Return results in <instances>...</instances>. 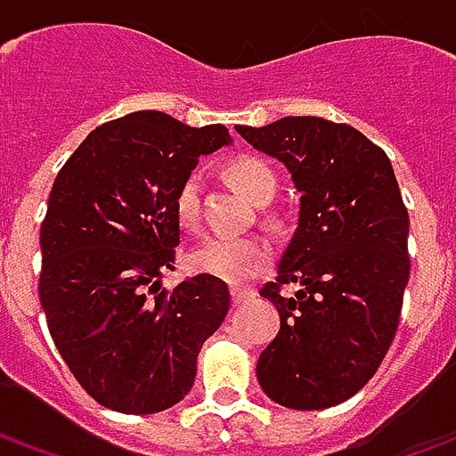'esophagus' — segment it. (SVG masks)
<instances>
[{
    "label": "esophagus",
    "mask_w": 456,
    "mask_h": 456,
    "mask_svg": "<svg viewBox=\"0 0 456 456\" xmlns=\"http://www.w3.org/2000/svg\"><path fill=\"white\" fill-rule=\"evenodd\" d=\"M256 296L251 288H232V303L234 305H241V303H247V300H251V297Z\"/></svg>",
    "instance_id": "esophagus-1"
}]
</instances>
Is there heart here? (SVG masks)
Segmentation results:
<instances>
[{"instance_id": "b5f03b06", "label": "heart", "mask_w": 456, "mask_h": 456, "mask_svg": "<svg viewBox=\"0 0 456 456\" xmlns=\"http://www.w3.org/2000/svg\"><path fill=\"white\" fill-rule=\"evenodd\" d=\"M224 175L234 188L247 195L251 202H261L264 198H273L276 175L264 160L241 156L227 163ZM200 212V185L198 180L185 178L175 190V215L185 224L192 227ZM271 264V247L256 237H209L190 248L188 266L195 273L219 278L227 283L248 281Z\"/></svg>"}]
</instances>
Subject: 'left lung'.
<instances>
[{"mask_svg":"<svg viewBox=\"0 0 456 456\" xmlns=\"http://www.w3.org/2000/svg\"><path fill=\"white\" fill-rule=\"evenodd\" d=\"M281 160L300 192L297 227L261 288L281 330L261 352L256 379L293 411L339 405L369 383L391 346L411 276L408 209L388 156L349 124L283 117L237 126ZM296 282V297L280 286Z\"/></svg>","mask_w":456,"mask_h":456,"instance_id":"1","label":"left lung"}]
</instances>
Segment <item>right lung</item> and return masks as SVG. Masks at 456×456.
I'll return each instance as SVG.
<instances>
[{
  "label": "right lung",
  "instance_id": "right-lung-1",
  "mask_svg": "<svg viewBox=\"0 0 456 456\" xmlns=\"http://www.w3.org/2000/svg\"><path fill=\"white\" fill-rule=\"evenodd\" d=\"M227 143L222 124L131 112L97 126L55 178L38 296L68 369L104 408L151 415L183 401L202 344L227 317L219 278L160 288L180 244L175 190Z\"/></svg>",
  "mask_w": 456,
  "mask_h": 456
}]
</instances>
